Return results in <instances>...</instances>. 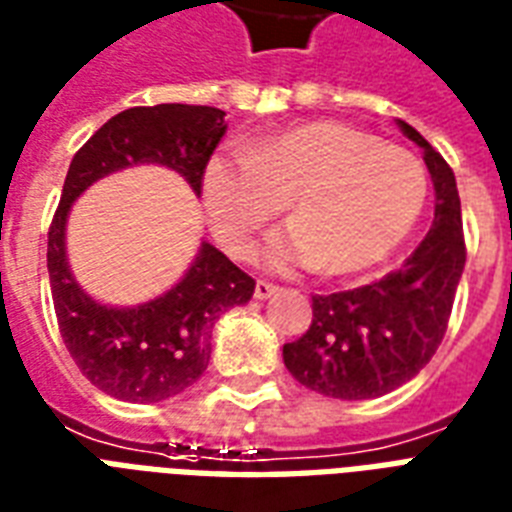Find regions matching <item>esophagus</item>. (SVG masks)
<instances>
[{
	"label": "esophagus",
	"mask_w": 512,
	"mask_h": 512,
	"mask_svg": "<svg viewBox=\"0 0 512 512\" xmlns=\"http://www.w3.org/2000/svg\"><path fill=\"white\" fill-rule=\"evenodd\" d=\"M272 294H278V286H272V283H267V280H259L256 288H253V297L256 299H270Z\"/></svg>",
	"instance_id": "1"
}]
</instances>
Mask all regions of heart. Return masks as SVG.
<instances>
[{"instance_id": "heart-1", "label": "heart", "mask_w": 512, "mask_h": 512, "mask_svg": "<svg viewBox=\"0 0 512 512\" xmlns=\"http://www.w3.org/2000/svg\"><path fill=\"white\" fill-rule=\"evenodd\" d=\"M426 167L405 148L337 121H310L207 161L202 197L215 237L248 256L256 234L291 205L294 226L261 259L275 270H370L407 240L424 213Z\"/></svg>"}]
</instances>
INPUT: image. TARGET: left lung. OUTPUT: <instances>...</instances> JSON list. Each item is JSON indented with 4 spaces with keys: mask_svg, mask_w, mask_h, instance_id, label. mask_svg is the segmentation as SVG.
<instances>
[{
    "mask_svg": "<svg viewBox=\"0 0 512 512\" xmlns=\"http://www.w3.org/2000/svg\"><path fill=\"white\" fill-rule=\"evenodd\" d=\"M399 129L424 148L434 183V221L402 270L370 286L313 297V324L283 345L286 370L334 399H375L424 370L451 318L467 248L453 169L405 121Z\"/></svg>",
    "mask_w": 512,
    "mask_h": 512,
    "instance_id": "left-lung-1",
    "label": "left lung"
}]
</instances>
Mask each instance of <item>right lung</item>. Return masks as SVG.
Listing matches in <instances>:
<instances>
[{
    "instance_id": "right-lung-1",
    "label": "right lung",
    "mask_w": 512,
    "mask_h": 512,
    "mask_svg": "<svg viewBox=\"0 0 512 512\" xmlns=\"http://www.w3.org/2000/svg\"><path fill=\"white\" fill-rule=\"evenodd\" d=\"M224 110L207 105L129 107L113 115L75 153L48 232V275L61 340L78 370L99 391L124 402H161L194 386L210 361V329L253 297L256 280L202 242L197 259L167 294L137 307H110L88 297L67 261L72 202L105 175L161 164L202 194V178L226 132Z\"/></svg>"
}]
</instances>
